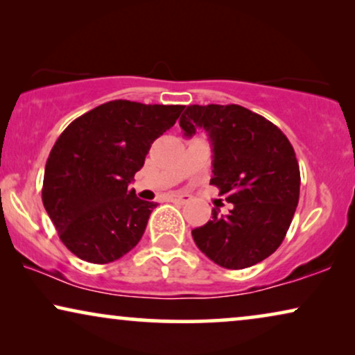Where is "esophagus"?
Listing matches in <instances>:
<instances>
[{
	"instance_id": "esophagus-1",
	"label": "esophagus",
	"mask_w": 355,
	"mask_h": 355,
	"mask_svg": "<svg viewBox=\"0 0 355 355\" xmlns=\"http://www.w3.org/2000/svg\"><path fill=\"white\" fill-rule=\"evenodd\" d=\"M169 200L178 202V203H187L189 200H191V197H189V196H181V193H173V196H169Z\"/></svg>"
}]
</instances>
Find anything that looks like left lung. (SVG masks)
<instances>
[{"label": "left lung", "mask_w": 355, "mask_h": 355, "mask_svg": "<svg viewBox=\"0 0 355 355\" xmlns=\"http://www.w3.org/2000/svg\"><path fill=\"white\" fill-rule=\"evenodd\" d=\"M186 137L203 129L213 147L210 184L232 203L192 230L198 249L227 270H242L278 249L299 203L300 171L288 137L239 105H191L179 119Z\"/></svg>", "instance_id": "left-lung-1"}]
</instances>
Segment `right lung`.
I'll return each instance as SVG.
<instances>
[{
  "instance_id": "obj_1",
  "label": "right lung",
  "mask_w": 355,
  "mask_h": 355,
  "mask_svg": "<svg viewBox=\"0 0 355 355\" xmlns=\"http://www.w3.org/2000/svg\"><path fill=\"white\" fill-rule=\"evenodd\" d=\"M182 110L114 100L79 116L58 137L42 200L61 242L80 260L111 263L142 239L157 203L140 200L129 184Z\"/></svg>"
}]
</instances>
